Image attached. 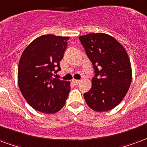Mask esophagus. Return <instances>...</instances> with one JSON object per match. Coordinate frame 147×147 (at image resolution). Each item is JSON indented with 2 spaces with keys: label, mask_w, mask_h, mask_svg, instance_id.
<instances>
[{
  "label": "esophagus",
  "mask_w": 147,
  "mask_h": 147,
  "mask_svg": "<svg viewBox=\"0 0 147 147\" xmlns=\"http://www.w3.org/2000/svg\"><path fill=\"white\" fill-rule=\"evenodd\" d=\"M72 83L74 85H78L79 83H80V81L79 80H75V79H74V80H72Z\"/></svg>",
  "instance_id": "esophagus-1"
}]
</instances>
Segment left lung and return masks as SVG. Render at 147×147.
I'll return each mask as SVG.
<instances>
[{
	"mask_svg": "<svg viewBox=\"0 0 147 147\" xmlns=\"http://www.w3.org/2000/svg\"><path fill=\"white\" fill-rule=\"evenodd\" d=\"M79 39L95 70L92 88L84 94L85 102L97 112L112 110L122 101L131 82L128 53L108 34H89Z\"/></svg>",
	"mask_w": 147,
	"mask_h": 147,
	"instance_id": "left-lung-1",
	"label": "left lung"
}]
</instances>
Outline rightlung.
<instances>
[{
  "label": "right lung",
  "instance_id": "obj_1",
  "mask_svg": "<svg viewBox=\"0 0 147 147\" xmlns=\"http://www.w3.org/2000/svg\"><path fill=\"white\" fill-rule=\"evenodd\" d=\"M68 37L46 34L37 37L22 52L18 67V84L22 96L34 110L54 113L63 107L69 81L53 78L60 70Z\"/></svg>",
  "mask_w": 147,
  "mask_h": 147
}]
</instances>
